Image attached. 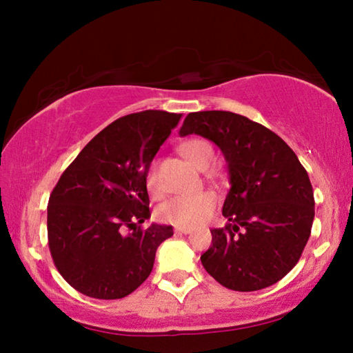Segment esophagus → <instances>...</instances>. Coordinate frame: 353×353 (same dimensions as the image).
<instances>
[{
	"label": "esophagus",
	"mask_w": 353,
	"mask_h": 353,
	"mask_svg": "<svg viewBox=\"0 0 353 353\" xmlns=\"http://www.w3.org/2000/svg\"><path fill=\"white\" fill-rule=\"evenodd\" d=\"M175 231H176V233H180V234H190L191 228H180V226H176Z\"/></svg>",
	"instance_id": "1"
}]
</instances>
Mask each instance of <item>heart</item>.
Returning a JSON list of instances; mask_svg holds the SVG:
<instances>
[{
    "instance_id": "heart-1",
    "label": "heart",
    "mask_w": 353,
    "mask_h": 353,
    "mask_svg": "<svg viewBox=\"0 0 353 353\" xmlns=\"http://www.w3.org/2000/svg\"><path fill=\"white\" fill-rule=\"evenodd\" d=\"M181 156L188 159L192 165L199 170H207L214 162V149L204 139H188L180 144ZM146 188L152 197L161 196V188H159L156 167L154 163L149 167L146 173ZM216 207V197L212 192H201L196 196L188 197H172L162 202L157 207L156 216L163 223L180 226V228H192L209 219L214 214Z\"/></svg>"
}]
</instances>
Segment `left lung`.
Returning a JSON list of instances; mask_svg holds the SVG:
<instances>
[{
    "mask_svg": "<svg viewBox=\"0 0 353 353\" xmlns=\"http://www.w3.org/2000/svg\"><path fill=\"white\" fill-rule=\"evenodd\" d=\"M215 143L228 165L225 228L210 230L201 255L221 286L249 292L286 276L310 238L315 199L310 178L291 148L263 125L226 110L186 115L180 137Z\"/></svg>",
    "mask_w": 353,
    "mask_h": 353,
    "instance_id": "obj_1",
    "label": "left lung"
}]
</instances>
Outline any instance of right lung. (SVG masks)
<instances>
[{"label":"right lung","instance_id":"1","mask_svg":"<svg viewBox=\"0 0 353 353\" xmlns=\"http://www.w3.org/2000/svg\"><path fill=\"white\" fill-rule=\"evenodd\" d=\"M181 114L143 110L99 132L65 168L48 204L56 268L88 297L122 299L151 274L173 228L151 219L146 173Z\"/></svg>","mask_w":353,"mask_h":353}]
</instances>
